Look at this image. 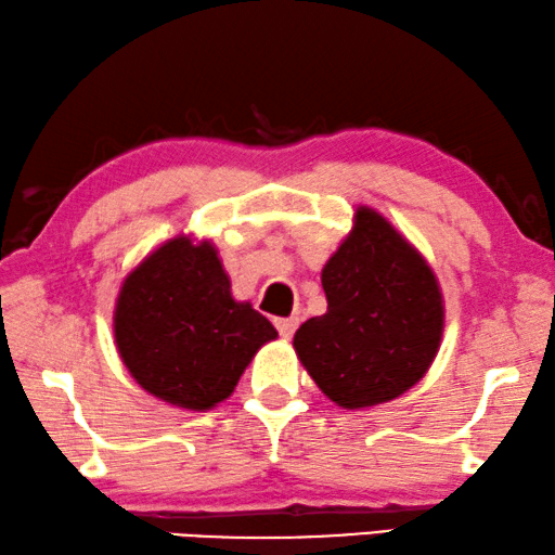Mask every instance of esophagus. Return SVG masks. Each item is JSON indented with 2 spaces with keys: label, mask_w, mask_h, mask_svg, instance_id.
<instances>
[{
  "label": "esophagus",
  "mask_w": 555,
  "mask_h": 555,
  "mask_svg": "<svg viewBox=\"0 0 555 555\" xmlns=\"http://www.w3.org/2000/svg\"><path fill=\"white\" fill-rule=\"evenodd\" d=\"M296 326H299V319H276V330H279V334L284 339H292L294 337V332H296Z\"/></svg>",
  "instance_id": "esophagus-1"
}]
</instances>
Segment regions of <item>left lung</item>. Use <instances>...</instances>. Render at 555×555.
I'll use <instances>...</instances> for the list:
<instances>
[{
    "label": "left lung",
    "instance_id": "8db88e82",
    "mask_svg": "<svg viewBox=\"0 0 555 555\" xmlns=\"http://www.w3.org/2000/svg\"><path fill=\"white\" fill-rule=\"evenodd\" d=\"M322 286L326 314L296 330L294 352L334 404L374 408L425 377L444 330L440 281L379 210L357 206Z\"/></svg>",
    "mask_w": 555,
    "mask_h": 555
}]
</instances>
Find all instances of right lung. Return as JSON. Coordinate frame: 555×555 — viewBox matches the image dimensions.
<instances>
[{"instance_id":"right-lung-1","label":"right lung","mask_w":555,"mask_h":555,"mask_svg":"<svg viewBox=\"0 0 555 555\" xmlns=\"http://www.w3.org/2000/svg\"><path fill=\"white\" fill-rule=\"evenodd\" d=\"M115 347L155 400L206 412L229 400L254 354L279 332L251 301L231 296L218 248L191 233L153 248L122 279Z\"/></svg>"}]
</instances>
